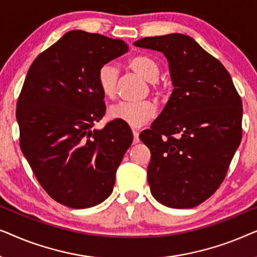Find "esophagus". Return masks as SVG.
Here are the masks:
<instances>
[{"label":"esophagus","mask_w":257,"mask_h":257,"mask_svg":"<svg viewBox=\"0 0 257 257\" xmlns=\"http://www.w3.org/2000/svg\"><path fill=\"white\" fill-rule=\"evenodd\" d=\"M132 133H133V144H138L139 143V132L136 131V130H133Z\"/></svg>","instance_id":"obj_1"}]
</instances>
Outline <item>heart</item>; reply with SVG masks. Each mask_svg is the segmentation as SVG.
Here are the masks:
<instances>
[{
  "mask_svg": "<svg viewBox=\"0 0 257 257\" xmlns=\"http://www.w3.org/2000/svg\"><path fill=\"white\" fill-rule=\"evenodd\" d=\"M128 65L133 71H136L143 78L149 80L152 84V89L157 94H164L165 87L158 82L160 75V65L156 59L146 55H136L128 59ZM119 77V70L113 63H105L98 70L97 83L98 86L106 98H113L117 93V83ZM157 113L156 105L150 100L136 101H120L110 107L108 114L112 119L122 121L132 127H140Z\"/></svg>",
  "mask_w": 257,
  "mask_h": 257,
  "instance_id": "b5f03b06",
  "label": "heart"
}]
</instances>
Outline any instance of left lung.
<instances>
[{
	"label": "left lung",
	"instance_id": "left-lung-1",
	"mask_svg": "<svg viewBox=\"0 0 257 257\" xmlns=\"http://www.w3.org/2000/svg\"><path fill=\"white\" fill-rule=\"evenodd\" d=\"M133 44L164 52L174 86L159 117L139 136L151 151V193L171 208H193L226 178L242 138L241 97L222 63L187 35Z\"/></svg>",
	"mask_w": 257,
	"mask_h": 257
}]
</instances>
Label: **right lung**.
Masks as SVG:
<instances>
[{
	"instance_id": "right-lung-1",
	"label": "right lung",
	"mask_w": 257,
	"mask_h": 257,
	"mask_svg": "<svg viewBox=\"0 0 257 257\" xmlns=\"http://www.w3.org/2000/svg\"><path fill=\"white\" fill-rule=\"evenodd\" d=\"M127 51L120 40L69 31L35 58L23 83L16 107L21 150L44 191L70 208H89L111 194L132 144L122 121L92 130L106 111L98 70Z\"/></svg>"
}]
</instances>
